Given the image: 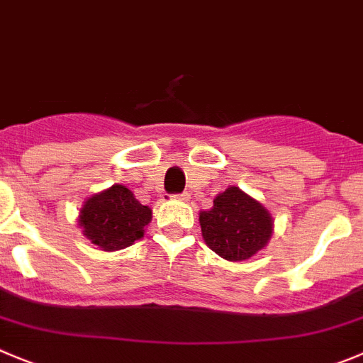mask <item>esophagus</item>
<instances>
[{"instance_id":"34e87169","label":"esophagus","mask_w":363,"mask_h":363,"mask_svg":"<svg viewBox=\"0 0 363 363\" xmlns=\"http://www.w3.org/2000/svg\"><path fill=\"white\" fill-rule=\"evenodd\" d=\"M175 199H179V201H188L189 193L188 191H182V193H179V195H175Z\"/></svg>"}]
</instances>
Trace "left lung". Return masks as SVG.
<instances>
[{"instance_id":"left-lung-1","label":"left lung","mask_w":363,"mask_h":363,"mask_svg":"<svg viewBox=\"0 0 363 363\" xmlns=\"http://www.w3.org/2000/svg\"><path fill=\"white\" fill-rule=\"evenodd\" d=\"M199 220L209 249L229 262L252 258L272 236L269 211L236 186L220 193Z\"/></svg>"}]
</instances>
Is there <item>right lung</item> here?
Listing matches in <instances>:
<instances>
[{
	"label": "right lung",
	"mask_w": 363,
	"mask_h": 363,
	"mask_svg": "<svg viewBox=\"0 0 363 363\" xmlns=\"http://www.w3.org/2000/svg\"><path fill=\"white\" fill-rule=\"evenodd\" d=\"M150 220L148 206L135 201L128 188L114 184L87 199L79 223L84 235L101 250H118L140 240Z\"/></svg>",
	"instance_id": "1"
}]
</instances>
